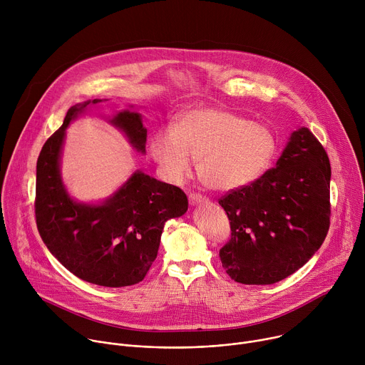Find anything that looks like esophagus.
<instances>
[{
	"mask_svg": "<svg viewBox=\"0 0 365 365\" xmlns=\"http://www.w3.org/2000/svg\"><path fill=\"white\" fill-rule=\"evenodd\" d=\"M189 202H190V205H203V203L207 202V197L200 195V193L193 192V193L189 195Z\"/></svg>",
	"mask_w": 365,
	"mask_h": 365,
	"instance_id": "obj_1",
	"label": "esophagus"
}]
</instances>
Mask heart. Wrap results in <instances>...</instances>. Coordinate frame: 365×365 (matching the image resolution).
Wrapping results in <instances>:
<instances>
[{
    "label": "heart",
    "mask_w": 365,
    "mask_h": 365,
    "mask_svg": "<svg viewBox=\"0 0 365 365\" xmlns=\"http://www.w3.org/2000/svg\"><path fill=\"white\" fill-rule=\"evenodd\" d=\"M276 138L263 124L221 108L185 113L173 130H160L150 141V153L170 182L182 180L193 159L206 186L234 190L262 176L273 160Z\"/></svg>",
    "instance_id": "heart-1"
}]
</instances>
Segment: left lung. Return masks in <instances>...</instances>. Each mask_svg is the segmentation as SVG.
I'll list each match as a JSON object with an SVG mask.
<instances>
[{"mask_svg":"<svg viewBox=\"0 0 365 365\" xmlns=\"http://www.w3.org/2000/svg\"><path fill=\"white\" fill-rule=\"evenodd\" d=\"M329 183L322 144L306 127L293 131L273 169L218 200L231 225L220 250L227 274L242 284H273L304 266L329 230Z\"/></svg>","mask_w":365,"mask_h":365,"instance_id":"8db88e82","label":"left lung"}]
</instances>
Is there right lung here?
Instances as JSON below:
<instances>
[{"instance_id": "1", "label": "right lung", "mask_w": 365, "mask_h": 365, "mask_svg": "<svg viewBox=\"0 0 365 365\" xmlns=\"http://www.w3.org/2000/svg\"><path fill=\"white\" fill-rule=\"evenodd\" d=\"M71 107L62 127L44 143L36 172V224L38 234L63 267L76 277L103 287L141 282L158 257L166 221L187 211L185 192L137 170L106 202L78 203L61 178V153L68 125L88 106ZM131 145L145 153L147 130L135 111L110 120Z\"/></svg>"}]
</instances>
